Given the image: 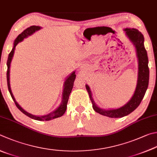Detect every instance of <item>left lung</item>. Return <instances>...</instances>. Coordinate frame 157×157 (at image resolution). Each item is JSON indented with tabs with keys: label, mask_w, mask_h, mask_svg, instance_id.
I'll use <instances>...</instances> for the list:
<instances>
[{
	"label": "left lung",
	"mask_w": 157,
	"mask_h": 157,
	"mask_svg": "<svg viewBox=\"0 0 157 157\" xmlns=\"http://www.w3.org/2000/svg\"><path fill=\"white\" fill-rule=\"evenodd\" d=\"M124 31H125L126 36L135 46L138 61L137 82L135 92L131 98L124 105L119 108L109 109L100 108L94 102L90 87L88 85H85L91 102L92 103L94 110L100 115L111 118L124 117L135 110L144 98L149 82L148 58L146 50L144 47V35L137 29L134 28H126L124 29Z\"/></svg>",
	"instance_id": "1"
}]
</instances>
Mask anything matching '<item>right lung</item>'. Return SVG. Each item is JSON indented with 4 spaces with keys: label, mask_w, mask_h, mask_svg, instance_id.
Returning <instances> with one entry per match:
<instances>
[{
    "label": "right lung",
    "mask_w": 157,
    "mask_h": 157,
    "mask_svg": "<svg viewBox=\"0 0 157 157\" xmlns=\"http://www.w3.org/2000/svg\"><path fill=\"white\" fill-rule=\"evenodd\" d=\"M42 29V27L40 26H31L30 27L27 28L25 29V31L22 32L18 36L16 37V39L14 40L13 42V48L11 50V51L10 52V54H9L8 56V59L7 62V86H8V90L9 91H10V95L12 98L13 100L16 104V106L18 108L19 110L22 112L24 114H25L26 115H27L28 117L32 118V119L35 120H39V121H49L51 120L52 119H55V118L59 117L62 116L65 112L66 111L67 109V102H68V99H69V96L70 94L72 91V90L73 88V85H74V82H75V80L76 78V75H75V71H73V72L70 74V75L67 76V78L65 79L64 83H63V92H62V100H61V102L59 105V106L55 109V110L53 111L51 113H50L47 115H33L31 113H28L27 111H26L25 109H22L20 105L16 102V99L12 94V91H11V89L10 86V66H11V61H12V59L13 57V54H14V51H15V48H16V46H17V44L19 42H22V41L25 39V38H26L29 37V35H31L35 31H39L40 29Z\"/></svg>",
    "instance_id": "add662e5"
}]
</instances>
